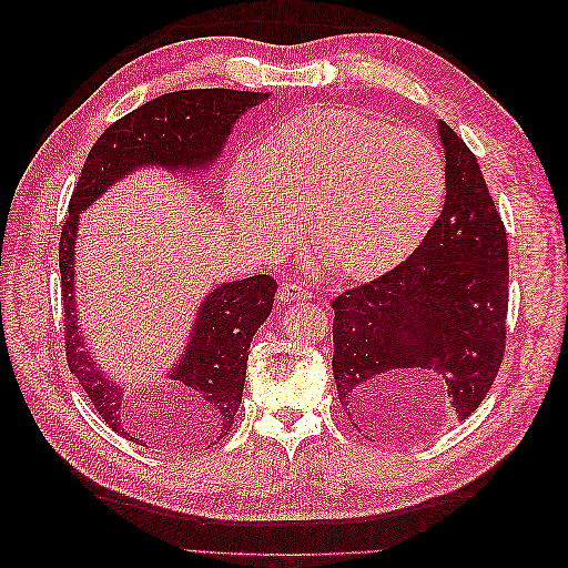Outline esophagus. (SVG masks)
I'll list each match as a JSON object with an SVG mask.
<instances>
[{"label":"esophagus","instance_id":"esophagus-1","mask_svg":"<svg viewBox=\"0 0 568 568\" xmlns=\"http://www.w3.org/2000/svg\"><path fill=\"white\" fill-rule=\"evenodd\" d=\"M277 298H280V301H284V303H298V301L311 298V294H307V291H305L301 284L284 282V284L280 286V294H277Z\"/></svg>","mask_w":568,"mask_h":568}]
</instances>
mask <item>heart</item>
Listing matches in <instances>:
<instances>
[{
  "label": "heart",
  "mask_w": 568,
  "mask_h": 568,
  "mask_svg": "<svg viewBox=\"0 0 568 568\" xmlns=\"http://www.w3.org/2000/svg\"><path fill=\"white\" fill-rule=\"evenodd\" d=\"M445 161L426 134L353 109H307L234 161L225 201L267 246L307 239L341 277L363 280L417 248L445 199Z\"/></svg>",
  "instance_id": "b5f03b06"
}]
</instances>
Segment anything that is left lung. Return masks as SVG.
Instances as JSON below:
<instances>
[{"instance_id":"1","label":"left lung","mask_w":568,"mask_h":568,"mask_svg":"<svg viewBox=\"0 0 568 568\" xmlns=\"http://www.w3.org/2000/svg\"><path fill=\"white\" fill-rule=\"evenodd\" d=\"M438 136L448 186L434 227L407 261L332 301L338 400L365 432L388 428L419 382L464 422L503 365L507 232L469 146L443 120Z\"/></svg>"}]
</instances>
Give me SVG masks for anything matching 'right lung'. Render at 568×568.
Segmentation results:
<instances>
[{"label": "right lung", "instance_id": "add662e5", "mask_svg": "<svg viewBox=\"0 0 568 568\" xmlns=\"http://www.w3.org/2000/svg\"><path fill=\"white\" fill-rule=\"evenodd\" d=\"M267 97L270 92L239 90L161 94L106 128L82 165L59 239L65 359L99 417L132 443L142 445L144 403L156 398L161 388L165 398L182 403V415L192 422L199 443L215 445L227 436L242 405L251 341L272 313L277 282L270 274H255L215 286L199 305L184 355L165 374V384L153 388V395L136 399L140 390L128 393L123 384L97 367L78 326L75 244L80 213L120 178L140 168L159 165L170 173H205L220 159L236 120Z\"/></svg>", "mask_w": 568, "mask_h": 568}]
</instances>
